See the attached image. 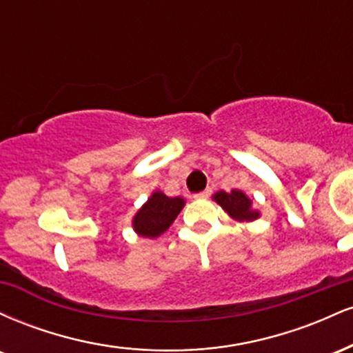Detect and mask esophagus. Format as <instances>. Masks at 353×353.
<instances>
[{"mask_svg":"<svg viewBox=\"0 0 353 353\" xmlns=\"http://www.w3.org/2000/svg\"><path fill=\"white\" fill-rule=\"evenodd\" d=\"M210 194H212V189L208 188V189H204V190H202V192L196 194V197H209Z\"/></svg>","mask_w":353,"mask_h":353,"instance_id":"34e87169","label":"esophagus"}]
</instances>
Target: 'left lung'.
<instances>
[{
  "instance_id": "1",
  "label": "left lung",
  "mask_w": 353,
  "mask_h": 353,
  "mask_svg": "<svg viewBox=\"0 0 353 353\" xmlns=\"http://www.w3.org/2000/svg\"><path fill=\"white\" fill-rule=\"evenodd\" d=\"M217 204L222 205V209L229 214L230 217L237 219V221H254L259 217V212L252 210V201L245 196L242 190H221L214 196Z\"/></svg>"
}]
</instances>
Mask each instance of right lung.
<instances>
[{"instance_id": "right-lung-1", "label": "right lung", "mask_w": 353, "mask_h": 353, "mask_svg": "<svg viewBox=\"0 0 353 353\" xmlns=\"http://www.w3.org/2000/svg\"><path fill=\"white\" fill-rule=\"evenodd\" d=\"M184 208V199L168 197L163 192H154L145 204L136 214L132 225L143 237H157L169 229L174 219Z\"/></svg>"}]
</instances>
